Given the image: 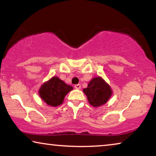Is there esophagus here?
<instances>
[{"label": "esophagus", "mask_w": 156, "mask_h": 156, "mask_svg": "<svg viewBox=\"0 0 156 156\" xmlns=\"http://www.w3.org/2000/svg\"><path fill=\"white\" fill-rule=\"evenodd\" d=\"M74 88L76 89H81V84H78L74 85Z\"/></svg>", "instance_id": "34e87169"}]
</instances>
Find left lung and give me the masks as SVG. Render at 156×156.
Instances as JSON below:
<instances>
[{"instance_id":"left-lung-1","label":"left lung","mask_w":156,"mask_h":156,"mask_svg":"<svg viewBox=\"0 0 156 156\" xmlns=\"http://www.w3.org/2000/svg\"><path fill=\"white\" fill-rule=\"evenodd\" d=\"M83 91L89 103L94 107L105 104L112 95V88L101 76L93 78Z\"/></svg>"}]
</instances>
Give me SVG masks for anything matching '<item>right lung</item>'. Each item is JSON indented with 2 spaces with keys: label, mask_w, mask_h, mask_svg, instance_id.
Here are the masks:
<instances>
[{
  "label": "right lung",
  "mask_w": 156,
  "mask_h": 156,
  "mask_svg": "<svg viewBox=\"0 0 156 156\" xmlns=\"http://www.w3.org/2000/svg\"><path fill=\"white\" fill-rule=\"evenodd\" d=\"M72 89V86L57 76H53L42 85L39 89V95L48 105L57 106L63 103L65 96Z\"/></svg>",
  "instance_id": "obj_1"
}]
</instances>
